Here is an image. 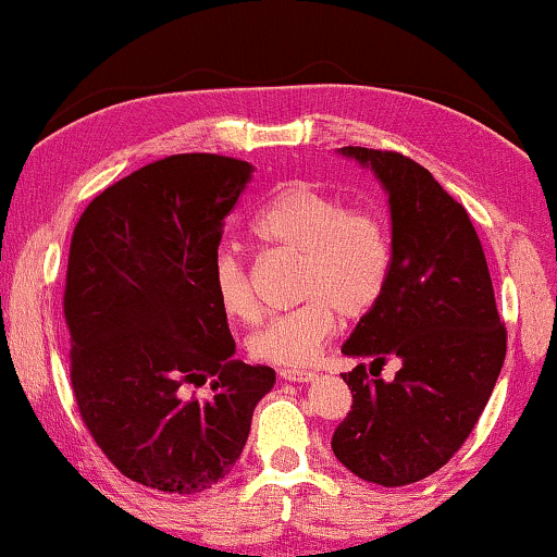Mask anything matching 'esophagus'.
I'll use <instances>...</instances> for the list:
<instances>
[{
	"mask_svg": "<svg viewBox=\"0 0 557 557\" xmlns=\"http://www.w3.org/2000/svg\"><path fill=\"white\" fill-rule=\"evenodd\" d=\"M280 377L283 380H290V383H311L315 377V372L311 370H280Z\"/></svg>",
	"mask_w": 557,
	"mask_h": 557,
	"instance_id": "34e87169",
	"label": "esophagus"
}]
</instances>
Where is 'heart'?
Returning <instances> with one entry per match:
<instances>
[{"mask_svg": "<svg viewBox=\"0 0 557 557\" xmlns=\"http://www.w3.org/2000/svg\"><path fill=\"white\" fill-rule=\"evenodd\" d=\"M255 234L300 255L298 293L306 298L249 336L246 347L259 362L280 368L311 364L339 329V315L368 313L388 283L391 236L383 218L370 208H344L339 197L308 182L280 187L259 210ZM213 290L231 319H255L251 280L231 246L218 249L213 259Z\"/></svg>", "mask_w": 557, "mask_h": 557, "instance_id": "b5f03b06", "label": "heart"}]
</instances>
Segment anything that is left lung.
I'll use <instances>...</instances> for the list:
<instances>
[{
  "label": "left lung",
  "mask_w": 557,
  "mask_h": 557,
  "mask_svg": "<svg viewBox=\"0 0 557 557\" xmlns=\"http://www.w3.org/2000/svg\"><path fill=\"white\" fill-rule=\"evenodd\" d=\"M342 157L375 174L391 208V274L342 351L372 360L344 372L351 411L331 449L368 483L396 488L453 457L502 372L506 329L470 215L432 172L404 153L344 146ZM396 356L393 381L379 377Z\"/></svg>",
  "instance_id": "8db88e82"
}]
</instances>
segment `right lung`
Wrapping results in <instances>:
<instances>
[{
    "mask_svg": "<svg viewBox=\"0 0 557 557\" xmlns=\"http://www.w3.org/2000/svg\"><path fill=\"white\" fill-rule=\"evenodd\" d=\"M251 172L215 153L153 161L97 195L72 236L63 313L76 406L112 466L164 494L226 478L274 385L272 368L234 360L213 290L223 218ZM208 379V399L184 398Z\"/></svg>",
    "mask_w": 557,
    "mask_h": 557,
    "instance_id": "add662e5",
    "label": "right lung"
}]
</instances>
